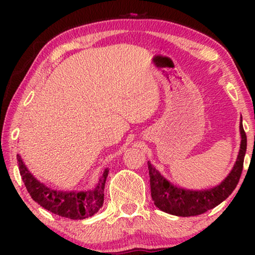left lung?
<instances>
[{
  "mask_svg": "<svg viewBox=\"0 0 255 255\" xmlns=\"http://www.w3.org/2000/svg\"><path fill=\"white\" fill-rule=\"evenodd\" d=\"M239 128L242 141H240V149L235 166L221 183L210 189L190 190L177 187L170 183L166 177H163L159 170L155 169V167L148 161L151 195L155 207L167 214L180 216V217H190V216L204 214L225 201L236 189L243 172L244 158H245L247 147V138L243 128V118H240Z\"/></svg>",
  "mask_w": 255,
  "mask_h": 255,
  "instance_id": "1",
  "label": "left lung"
}]
</instances>
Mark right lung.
Returning a JSON list of instances; mask_svg holds the SVG:
<instances>
[{
	"label": "right lung",
	"mask_w": 255,
	"mask_h": 255,
	"mask_svg": "<svg viewBox=\"0 0 255 255\" xmlns=\"http://www.w3.org/2000/svg\"><path fill=\"white\" fill-rule=\"evenodd\" d=\"M17 159L20 176L30 196L46 210L61 217L85 219L95 215L103 205L104 186L109 173L108 168L104 169L94 189L87 191L54 190L38 181L29 172L19 154H17Z\"/></svg>",
	"instance_id": "1"
}]
</instances>
